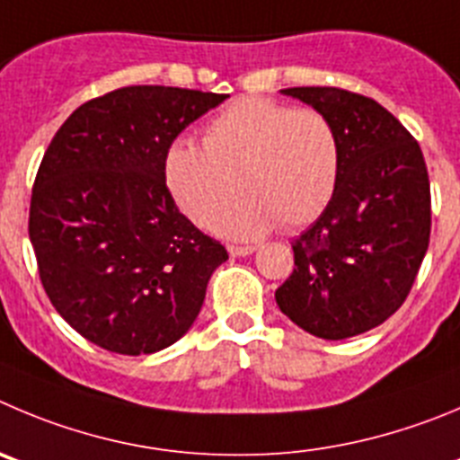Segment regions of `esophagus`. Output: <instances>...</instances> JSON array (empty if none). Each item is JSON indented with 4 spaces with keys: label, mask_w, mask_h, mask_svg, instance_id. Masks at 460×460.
Listing matches in <instances>:
<instances>
[{
    "label": "esophagus",
    "mask_w": 460,
    "mask_h": 460,
    "mask_svg": "<svg viewBox=\"0 0 460 460\" xmlns=\"http://www.w3.org/2000/svg\"><path fill=\"white\" fill-rule=\"evenodd\" d=\"M256 247H252V244H229V254L234 256V259H240V256H250L254 254Z\"/></svg>",
    "instance_id": "1"
}]
</instances>
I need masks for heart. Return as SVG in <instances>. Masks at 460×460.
<instances>
[{
  "mask_svg": "<svg viewBox=\"0 0 460 460\" xmlns=\"http://www.w3.org/2000/svg\"><path fill=\"white\" fill-rule=\"evenodd\" d=\"M172 199L195 225L256 238L279 225L302 229L324 213L341 179V138L315 109L259 97L226 106L204 128V147L179 138L163 156Z\"/></svg>",
  "mask_w": 460,
  "mask_h": 460,
  "instance_id": "obj_1",
  "label": "heart"
}]
</instances>
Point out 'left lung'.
<instances>
[{
    "label": "left lung",
    "instance_id": "1",
    "mask_svg": "<svg viewBox=\"0 0 460 460\" xmlns=\"http://www.w3.org/2000/svg\"><path fill=\"white\" fill-rule=\"evenodd\" d=\"M333 122L341 179L332 204L293 240L295 270L274 297L324 341L379 327L409 297L431 234V190L418 140L370 97L286 88Z\"/></svg>",
    "mask_w": 460,
    "mask_h": 460
}]
</instances>
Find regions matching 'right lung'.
Masks as SVG:
<instances>
[{"label":"right lung","instance_id":"obj_1","mask_svg":"<svg viewBox=\"0 0 460 460\" xmlns=\"http://www.w3.org/2000/svg\"><path fill=\"white\" fill-rule=\"evenodd\" d=\"M229 94L128 85L81 104L38 167L29 238L42 288L85 341L115 354L177 342L229 259L172 199L163 156Z\"/></svg>","mask_w":460,"mask_h":460}]
</instances>
